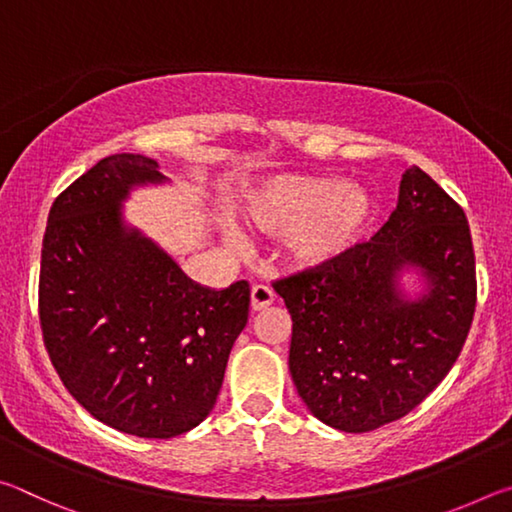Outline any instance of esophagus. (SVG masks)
<instances>
[{
    "label": "esophagus",
    "mask_w": 512,
    "mask_h": 512,
    "mask_svg": "<svg viewBox=\"0 0 512 512\" xmlns=\"http://www.w3.org/2000/svg\"><path fill=\"white\" fill-rule=\"evenodd\" d=\"M273 300H275V293L271 287H266V284H255V287L250 289V307L255 311L268 307Z\"/></svg>",
    "instance_id": "34e87169"
}]
</instances>
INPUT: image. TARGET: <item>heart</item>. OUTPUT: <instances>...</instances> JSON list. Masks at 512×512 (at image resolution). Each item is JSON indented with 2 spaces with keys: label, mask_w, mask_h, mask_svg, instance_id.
Segmentation results:
<instances>
[{
  "label": "heart",
  "mask_w": 512,
  "mask_h": 512,
  "mask_svg": "<svg viewBox=\"0 0 512 512\" xmlns=\"http://www.w3.org/2000/svg\"><path fill=\"white\" fill-rule=\"evenodd\" d=\"M250 219L271 235H291L289 253L296 264L325 266L361 244L375 219V198L359 183L282 176L253 198Z\"/></svg>",
  "instance_id": "b5f03b06"
}]
</instances>
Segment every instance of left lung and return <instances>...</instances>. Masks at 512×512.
<instances>
[{
  "mask_svg": "<svg viewBox=\"0 0 512 512\" xmlns=\"http://www.w3.org/2000/svg\"><path fill=\"white\" fill-rule=\"evenodd\" d=\"M418 265L430 291L396 289ZM291 314L289 370L302 402L329 427L366 433L400 420L461 354L476 307V266L463 207L420 167L406 169L377 235L325 266L273 280Z\"/></svg>",
  "mask_w": 512,
  "mask_h": 512,
  "instance_id": "1",
  "label": "left lung"
}]
</instances>
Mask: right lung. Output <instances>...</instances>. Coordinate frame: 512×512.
I'll list each match as a JSON object with an SVG mask.
<instances>
[{
    "label": "right lung",
    "instance_id": "right-lung-1",
    "mask_svg": "<svg viewBox=\"0 0 512 512\" xmlns=\"http://www.w3.org/2000/svg\"><path fill=\"white\" fill-rule=\"evenodd\" d=\"M160 180L158 162L133 153L76 178L49 210L38 284L42 341L69 395L140 438L205 420L250 305L246 280L205 289L121 225L128 189Z\"/></svg>",
    "mask_w": 512,
    "mask_h": 512
}]
</instances>
